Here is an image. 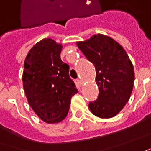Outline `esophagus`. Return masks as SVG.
<instances>
[{"instance_id": "1", "label": "esophagus", "mask_w": 151, "mask_h": 151, "mask_svg": "<svg viewBox=\"0 0 151 151\" xmlns=\"http://www.w3.org/2000/svg\"><path fill=\"white\" fill-rule=\"evenodd\" d=\"M77 81H78V83H79L80 86H83V81L82 79H78Z\"/></svg>"}]
</instances>
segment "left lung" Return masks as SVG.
<instances>
[{"mask_svg":"<svg viewBox=\"0 0 151 151\" xmlns=\"http://www.w3.org/2000/svg\"><path fill=\"white\" fill-rule=\"evenodd\" d=\"M77 45L96 68L99 95L89 102L91 112L100 118L118 114L132 95L135 73L126 50L112 38L97 34Z\"/></svg>","mask_w":151,"mask_h":151,"instance_id":"8db88e82","label":"left lung"}]
</instances>
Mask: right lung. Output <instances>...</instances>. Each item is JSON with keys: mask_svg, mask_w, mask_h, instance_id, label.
Masks as SVG:
<instances>
[{"mask_svg": "<svg viewBox=\"0 0 151 151\" xmlns=\"http://www.w3.org/2000/svg\"><path fill=\"white\" fill-rule=\"evenodd\" d=\"M63 45L47 38L29 51L24 63L23 88L29 104L43 122L58 123L67 116L72 97L78 93L69 67L61 60Z\"/></svg>", "mask_w": 151, "mask_h": 151, "instance_id": "1", "label": "right lung"}]
</instances>
